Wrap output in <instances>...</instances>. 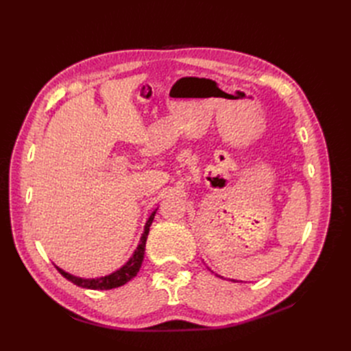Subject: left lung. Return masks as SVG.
Listing matches in <instances>:
<instances>
[{
	"label": "left lung",
	"instance_id": "left-lung-1",
	"mask_svg": "<svg viewBox=\"0 0 351 351\" xmlns=\"http://www.w3.org/2000/svg\"><path fill=\"white\" fill-rule=\"evenodd\" d=\"M217 277H221V275H217ZM222 278V277H221ZM232 281H234V280H232Z\"/></svg>",
	"mask_w": 351,
	"mask_h": 351
}]
</instances>
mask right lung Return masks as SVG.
<instances>
[{
	"label": "right lung",
	"instance_id": "obj_1",
	"mask_svg": "<svg viewBox=\"0 0 351 351\" xmlns=\"http://www.w3.org/2000/svg\"><path fill=\"white\" fill-rule=\"evenodd\" d=\"M156 210H158V208L152 212L149 218H147L145 228H143V232L141 236V240H139V244H137V247L132 253V256L119 269H115L114 272H111L108 275H104V277H98V278H82V277H76V275H73L70 272H66L64 269L58 268L57 265H56V268L58 269V272L62 275V277L67 278L73 284L82 287V289L111 290V289H117V287H121V285L127 284L130 280H133L136 277L137 272H139V269L142 267L147 234H149V228L152 226V221L155 218Z\"/></svg>",
	"mask_w": 351,
	"mask_h": 351
}]
</instances>
